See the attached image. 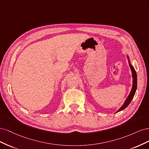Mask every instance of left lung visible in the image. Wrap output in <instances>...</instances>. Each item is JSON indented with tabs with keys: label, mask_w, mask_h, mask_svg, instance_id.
Listing matches in <instances>:
<instances>
[{
	"label": "left lung",
	"mask_w": 149,
	"mask_h": 149,
	"mask_svg": "<svg viewBox=\"0 0 149 149\" xmlns=\"http://www.w3.org/2000/svg\"><path fill=\"white\" fill-rule=\"evenodd\" d=\"M127 58L128 60V62H129V66L130 68V70H131V72H132V89L131 91H130L129 94L128 95L127 97L126 98V100H125L122 106L119 108V109L116 112V113L118 112H120L121 111L124 110V109H125L127 107L129 104H130V102H131V101L132 100V99L135 95V93L136 92V89H137V73L136 71L135 70L134 68L133 67V66L132 65L131 63H130V58L128 55H127Z\"/></svg>",
	"instance_id": "1"
}]
</instances>
